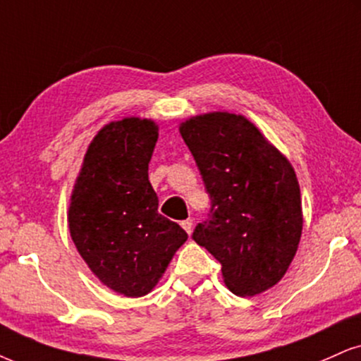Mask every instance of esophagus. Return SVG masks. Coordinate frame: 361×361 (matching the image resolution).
Returning a JSON list of instances; mask_svg holds the SVG:
<instances>
[{
  "label": "esophagus",
  "instance_id": "34e87169",
  "mask_svg": "<svg viewBox=\"0 0 361 361\" xmlns=\"http://www.w3.org/2000/svg\"><path fill=\"white\" fill-rule=\"evenodd\" d=\"M180 226H182V228H184V231H185V233H188V234L192 233V219L182 221Z\"/></svg>",
  "mask_w": 361,
  "mask_h": 361
}]
</instances>
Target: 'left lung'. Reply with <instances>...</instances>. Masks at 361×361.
Listing matches in <instances>:
<instances>
[{
    "instance_id": "left-lung-1",
    "label": "left lung",
    "mask_w": 361,
    "mask_h": 361,
    "mask_svg": "<svg viewBox=\"0 0 361 361\" xmlns=\"http://www.w3.org/2000/svg\"><path fill=\"white\" fill-rule=\"evenodd\" d=\"M180 135L211 199L192 239L221 262L234 295H259L283 278L300 244L296 173L243 115L192 117L180 126Z\"/></svg>"
}]
</instances>
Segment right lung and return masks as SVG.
<instances>
[{
  "label": "right lung",
  "mask_w": 361,
  "mask_h": 361,
  "mask_svg": "<svg viewBox=\"0 0 361 361\" xmlns=\"http://www.w3.org/2000/svg\"><path fill=\"white\" fill-rule=\"evenodd\" d=\"M152 120L123 118L88 147L68 211L80 256L110 289L128 298L152 289L188 233L162 214L149 182L157 142Z\"/></svg>",
  "instance_id": "right-lung-1"
}]
</instances>
